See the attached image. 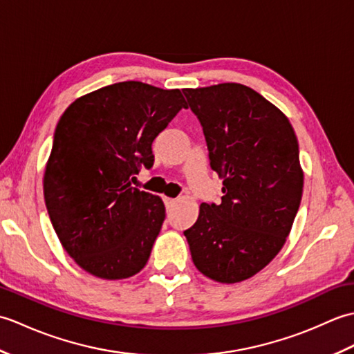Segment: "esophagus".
<instances>
[{
    "label": "esophagus",
    "mask_w": 354,
    "mask_h": 354,
    "mask_svg": "<svg viewBox=\"0 0 354 354\" xmlns=\"http://www.w3.org/2000/svg\"><path fill=\"white\" fill-rule=\"evenodd\" d=\"M164 204H165V207L170 208V207H173V205L176 204V199H171V198H164Z\"/></svg>",
    "instance_id": "esophagus-1"
}]
</instances>
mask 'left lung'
Returning a JSON list of instances; mask_svg holds the SVG:
<instances>
[{
	"instance_id": "left-lung-1",
	"label": "left lung",
	"mask_w": 354,
	"mask_h": 354,
	"mask_svg": "<svg viewBox=\"0 0 354 354\" xmlns=\"http://www.w3.org/2000/svg\"><path fill=\"white\" fill-rule=\"evenodd\" d=\"M183 93L204 131L209 167L223 178L221 204H201L184 236L202 274L243 281L280 252L298 213L304 178L297 135L280 109L245 85Z\"/></svg>"
}]
</instances>
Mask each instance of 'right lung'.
Here are the masks:
<instances>
[{
  "label": "right lung",
  "mask_w": 354,
  "mask_h": 354,
  "mask_svg": "<svg viewBox=\"0 0 354 354\" xmlns=\"http://www.w3.org/2000/svg\"><path fill=\"white\" fill-rule=\"evenodd\" d=\"M183 108L179 89L129 80L80 97L59 120L44 198L65 251L86 272L120 280L146 266L165 208L131 179L152 167L153 140Z\"/></svg>",
  "instance_id": "obj_1"
}]
</instances>
